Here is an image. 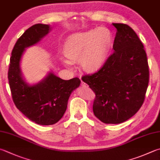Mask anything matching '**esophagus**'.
Segmentation results:
<instances>
[{
  "mask_svg": "<svg viewBox=\"0 0 160 160\" xmlns=\"http://www.w3.org/2000/svg\"><path fill=\"white\" fill-rule=\"evenodd\" d=\"M81 86H82V87H83V88H88V84H86L85 82H83L82 81H81Z\"/></svg>",
  "mask_w": 160,
  "mask_h": 160,
  "instance_id": "obj_1",
  "label": "esophagus"
}]
</instances>
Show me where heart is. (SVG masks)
<instances>
[{
    "label": "heart",
    "mask_w": 160,
    "mask_h": 160,
    "mask_svg": "<svg viewBox=\"0 0 160 160\" xmlns=\"http://www.w3.org/2000/svg\"><path fill=\"white\" fill-rule=\"evenodd\" d=\"M112 43L110 31L105 28L74 33L66 40L61 58L62 64L69 69L72 62H80L84 70L95 72L104 65Z\"/></svg>",
    "instance_id": "1"
}]
</instances>
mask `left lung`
<instances>
[{
  "mask_svg": "<svg viewBox=\"0 0 160 160\" xmlns=\"http://www.w3.org/2000/svg\"><path fill=\"white\" fill-rule=\"evenodd\" d=\"M112 24L116 28L113 53L100 70L81 79L95 93V116L106 124H119L142 106L149 69L143 45L134 30L127 24Z\"/></svg>",
  "mask_w": 160,
  "mask_h": 160,
  "instance_id": "obj_1",
  "label": "left lung"
}]
</instances>
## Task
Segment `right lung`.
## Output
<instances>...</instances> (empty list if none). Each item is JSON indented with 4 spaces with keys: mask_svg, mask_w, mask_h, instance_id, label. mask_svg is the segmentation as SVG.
Wrapping results in <instances>:
<instances>
[{
    "mask_svg": "<svg viewBox=\"0 0 160 160\" xmlns=\"http://www.w3.org/2000/svg\"><path fill=\"white\" fill-rule=\"evenodd\" d=\"M50 31L49 25L42 23L27 29L14 45L8 70L9 84L15 106L28 119L41 125H53L61 119L71 93L81 83L79 78L63 80L52 72L33 85L23 79L20 63L25 49L38 43Z\"/></svg>",
    "mask_w": 160,
    "mask_h": 160,
    "instance_id": "add662e5",
    "label": "right lung"
}]
</instances>
